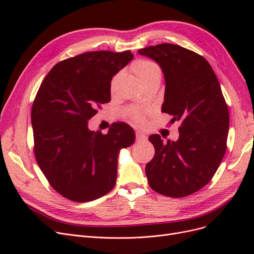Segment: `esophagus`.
<instances>
[{
    "instance_id": "esophagus-1",
    "label": "esophagus",
    "mask_w": 254,
    "mask_h": 254,
    "mask_svg": "<svg viewBox=\"0 0 254 254\" xmlns=\"http://www.w3.org/2000/svg\"><path fill=\"white\" fill-rule=\"evenodd\" d=\"M135 137H136V142H144V141L147 140V136H146L144 133H142L140 131L135 132Z\"/></svg>"
}]
</instances>
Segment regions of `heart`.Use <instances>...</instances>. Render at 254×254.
Wrapping results in <instances>:
<instances>
[{"instance_id": "b5f03b06", "label": "heart", "mask_w": 254, "mask_h": 254, "mask_svg": "<svg viewBox=\"0 0 254 254\" xmlns=\"http://www.w3.org/2000/svg\"><path fill=\"white\" fill-rule=\"evenodd\" d=\"M132 71L141 83H145L156 78H161V68L157 64L152 63L150 60H136L132 64ZM133 117L135 119H139L140 115L139 113H134Z\"/></svg>"}]
</instances>
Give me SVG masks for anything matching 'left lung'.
Returning a JSON list of instances; mask_svg holds the SVG:
<instances>
[{
	"label": "left lung",
	"mask_w": 254,
	"mask_h": 254,
	"mask_svg": "<svg viewBox=\"0 0 254 254\" xmlns=\"http://www.w3.org/2000/svg\"><path fill=\"white\" fill-rule=\"evenodd\" d=\"M160 65L165 92L162 112L180 122L179 139L149 136L155 157L146 164L149 187L168 197H186L209 183L225 156L228 106L210 64L180 45L162 43L139 50Z\"/></svg>",
	"instance_id": "8db88e82"
}]
</instances>
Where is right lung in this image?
I'll use <instances>...</instances> for the list:
<instances>
[{"instance_id":"obj_1","label":"right lung","mask_w":254,"mask_h":254,"mask_svg":"<svg viewBox=\"0 0 254 254\" xmlns=\"http://www.w3.org/2000/svg\"><path fill=\"white\" fill-rule=\"evenodd\" d=\"M129 51L80 54L54 66L32 108L35 156L51 186L72 201L87 202L114 188L118 158L135 140L126 123L107 134L91 131L96 107L111 99V80L132 60Z\"/></svg>"}]
</instances>
